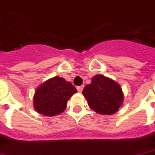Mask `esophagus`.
<instances>
[{
	"mask_svg": "<svg viewBox=\"0 0 155 155\" xmlns=\"http://www.w3.org/2000/svg\"><path fill=\"white\" fill-rule=\"evenodd\" d=\"M83 87H84L83 86H79V87H77V89H78V91L79 92H82V90H83Z\"/></svg>",
	"mask_w": 155,
	"mask_h": 155,
	"instance_id": "obj_1",
	"label": "esophagus"
}]
</instances>
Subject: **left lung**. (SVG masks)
<instances>
[{"label":"left lung","mask_w":155,"mask_h":155,"mask_svg":"<svg viewBox=\"0 0 155 155\" xmlns=\"http://www.w3.org/2000/svg\"><path fill=\"white\" fill-rule=\"evenodd\" d=\"M82 95L89 107L101 115H112L118 111L124 101V93L116 81L97 74L86 86Z\"/></svg>","instance_id":"obj_1"}]
</instances>
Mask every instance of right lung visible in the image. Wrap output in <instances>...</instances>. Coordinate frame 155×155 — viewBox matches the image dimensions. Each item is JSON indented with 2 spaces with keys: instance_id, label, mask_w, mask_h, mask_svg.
<instances>
[{
  "instance_id": "right-lung-1",
  "label": "right lung",
  "mask_w": 155,
  "mask_h": 155,
  "mask_svg": "<svg viewBox=\"0 0 155 155\" xmlns=\"http://www.w3.org/2000/svg\"><path fill=\"white\" fill-rule=\"evenodd\" d=\"M76 92V87L71 82L60 77H54L36 88L33 97L34 108L44 116H57L64 111L68 101Z\"/></svg>"
}]
</instances>
